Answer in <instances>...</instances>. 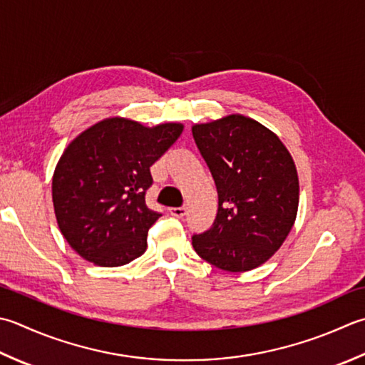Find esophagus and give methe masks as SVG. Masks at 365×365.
<instances>
[{
  "label": "esophagus",
  "mask_w": 365,
  "mask_h": 365,
  "mask_svg": "<svg viewBox=\"0 0 365 365\" xmlns=\"http://www.w3.org/2000/svg\"><path fill=\"white\" fill-rule=\"evenodd\" d=\"M169 213L175 218H183L185 215H187V209H185V207H170Z\"/></svg>",
  "instance_id": "1"
}]
</instances>
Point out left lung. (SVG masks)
<instances>
[{
	"mask_svg": "<svg viewBox=\"0 0 365 365\" xmlns=\"http://www.w3.org/2000/svg\"><path fill=\"white\" fill-rule=\"evenodd\" d=\"M191 131L218 191L217 218L210 230L192 235V248L227 272L261 266L296 221L294 161L272 131L244 115L195 125Z\"/></svg>",
	"mask_w": 365,
	"mask_h": 365,
	"instance_id": "1",
	"label": "left lung"
}]
</instances>
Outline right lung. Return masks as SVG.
<instances>
[{"label":"right lung","instance_id":"obj_1","mask_svg":"<svg viewBox=\"0 0 365 365\" xmlns=\"http://www.w3.org/2000/svg\"><path fill=\"white\" fill-rule=\"evenodd\" d=\"M183 131L180 123L147 128L106 118L71 142L56 164L52 199L71 248L96 266L118 267L145 252L147 234L161 213L150 210V166Z\"/></svg>","mask_w":365,"mask_h":365}]
</instances>
